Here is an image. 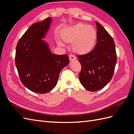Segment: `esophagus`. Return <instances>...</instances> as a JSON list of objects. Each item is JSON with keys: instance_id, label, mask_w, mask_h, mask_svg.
Returning <instances> with one entry per match:
<instances>
[{"instance_id": "1", "label": "esophagus", "mask_w": 134, "mask_h": 134, "mask_svg": "<svg viewBox=\"0 0 134 134\" xmlns=\"http://www.w3.org/2000/svg\"><path fill=\"white\" fill-rule=\"evenodd\" d=\"M69 59H70V61L75 60L76 59V58H75V56L74 55L71 54V55H69Z\"/></svg>"}]
</instances>
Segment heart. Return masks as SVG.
Masks as SVG:
<instances>
[{
    "label": "heart",
    "instance_id": "b5f03b06",
    "mask_svg": "<svg viewBox=\"0 0 134 134\" xmlns=\"http://www.w3.org/2000/svg\"><path fill=\"white\" fill-rule=\"evenodd\" d=\"M97 31L92 26L83 23L66 28L62 33L64 41L72 43L74 51L79 54H86L94 47L97 40Z\"/></svg>",
    "mask_w": 134,
    "mask_h": 134
}]
</instances>
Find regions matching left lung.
Returning <instances> with one entry per match:
<instances>
[{"label": "left lung", "mask_w": 134, "mask_h": 134, "mask_svg": "<svg viewBox=\"0 0 134 134\" xmlns=\"http://www.w3.org/2000/svg\"><path fill=\"white\" fill-rule=\"evenodd\" d=\"M97 43L90 52L77 58L82 66L79 75L80 82L86 90L94 92L101 90L112 78L117 62L114 41L98 22Z\"/></svg>", "instance_id": "8db88e82"}]
</instances>
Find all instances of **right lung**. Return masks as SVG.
Listing matches in <instances>:
<instances>
[{
  "label": "right lung",
  "mask_w": 134,
  "mask_h": 134,
  "mask_svg": "<svg viewBox=\"0 0 134 134\" xmlns=\"http://www.w3.org/2000/svg\"><path fill=\"white\" fill-rule=\"evenodd\" d=\"M51 18L32 25L19 39L15 64L22 84L37 93L51 91L57 84L60 72L69 63L68 55L51 53L41 40L48 30Z\"/></svg>",
  "instance_id": "right-lung-1"
}]
</instances>
